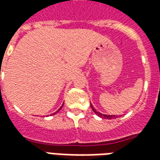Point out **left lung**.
Segmentation results:
<instances>
[{
	"instance_id": "1",
	"label": "left lung",
	"mask_w": 160,
	"mask_h": 160,
	"mask_svg": "<svg viewBox=\"0 0 160 160\" xmlns=\"http://www.w3.org/2000/svg\"><path fill=\"white\" fill-rule=\"evenodd\" d=\"M91 107L92 109V111H94V113L98 116L99 118H104V119H114V118H118V116H116V115H105V114H102L100 112H98V111H96V109H94V107L92 106V104H91Z\"/></svg>"
}]
</instances>
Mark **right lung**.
Here are the masks:
<instances>
[{
	"label": "right lung",
	"instance_id": "obj_1",
	"mask_svg": "<svg viewBox=\"0 0 160 160\" xmlns=\"http://www.w3.org/2000/svg\"><path fill=\"white\" fill-rule=\"evenodd\" d=\"M62 106H63V104H62V106H61V107H60V109H59V110H58V111H56V112H55V113H54V114H53V115H55V114H56V113H57V112H58V111H60V110H61V109H62Z\"/></svg>",
	"mask_w": 160,
	"mask_h": 160
}]
</instances>
